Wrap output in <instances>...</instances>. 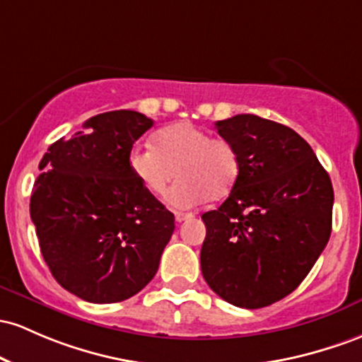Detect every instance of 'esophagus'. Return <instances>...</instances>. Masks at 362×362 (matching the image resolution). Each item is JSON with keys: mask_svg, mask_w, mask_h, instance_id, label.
I'll return each instance as SVG.
<instances>
[{"mask_svg": "<svg viewBox=\"0 0 362 362\" xmlns=\"http://www.w3.org/2000/svg\"><path fill=\"white\" fill-rule=\"evenodd\" d=\"M192 216H194L192 213H180V211L175 213V220H177V223H182V221L189 220V218H192Z\"/></svg>", "mask_w": 362, "mask_h": 362, "instance_id": "1", "label": "esophagus"}]
</instances>
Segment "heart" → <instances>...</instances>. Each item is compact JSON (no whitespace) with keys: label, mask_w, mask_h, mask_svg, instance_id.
I'll return each instance as SVG.
<instances>
[{"label":"heart","mask_w":362,"mask_h":362,"mask_svg":"<svg viewBox=\"0 0 362 362\" xmlns=\"http://www.w3.org/2000/svg\"><path fill=\"white\" fill-rule=\"evenodd\" d=\"M130 173L151 196H163L175 175L180 180L170 190L175 208H190L209 199H225L240 173L239 153L230 141L211 137L194 123L178 122L153 136V148L132 146L127 156Z\"/></svg>","instance_id":"b5f03b06"}]
</instances>
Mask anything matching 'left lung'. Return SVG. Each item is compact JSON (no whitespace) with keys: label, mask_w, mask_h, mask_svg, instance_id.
I'll use <instances>...</instances> for the list:
<instances>
[{"label":"left lung","mask_w":362,"mask_h":362,"mask_svg":"<svg viewBox=\"0 0 362 362\" xmlns=\"http://www.w3.org/2000/svg\"><path fill=\"white\" fill-rule=\"evenodd\" d=\"M240 173L218 209L202 214L204 280L226 303L257 309L296 291L332 233L333 187L297 132L256 115L216 122Z\"/></svg>","instance_id":"1"}]
</instances>
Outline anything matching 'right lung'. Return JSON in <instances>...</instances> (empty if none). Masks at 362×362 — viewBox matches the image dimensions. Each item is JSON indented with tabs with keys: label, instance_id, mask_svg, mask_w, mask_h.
Segmentation results:
<instances>
[{
	"label": "right lung",
	"instance_id": "add662e5",
	"mask_svg": "<svg viewBox=\"0 0 362 362\" xmlns=\"http://www.w3.org/2000/svg\"><path fill=\"white\" fill-rule=\"evenodd\" d=\"M146 115L117 110L49 146L30 196L42 257L63 288L87 303H120L156 275L175 216L130 173L127 156Z\"/></svg>",
	"mask_w": 362,
	"mask_h": 362
}]
</instances>
